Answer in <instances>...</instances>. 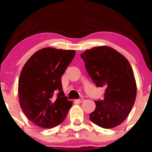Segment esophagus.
<instances>
[{"mask_svg":"<svg viewBox=\"0 0 152 152\" xmlns=\"http://www.w3.org/2000/svg\"><path fill=\"white\" fill-rule=\"evenodd\" d=\"M84 99H82V98L76 99V102H78V103H82V102H84Z\"/></svg>","mask_w":152,"mask_h":152,"instance_id":"34e87169","label":"esophagus"}]
</instances>
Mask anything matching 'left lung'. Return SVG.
Here are the masks:
<instances>
[{
    "instance_id": "obj_1",
    "label": "left lung",
    "mask_w": 152,
    "mask_h": 152,
    "mask_svg": "<svg viewBox=\"0 0 152 152\" xmlns=\"http://www.w3.org/2000/svg\"><path fill=\"white\" fill-rule=\"evenodd\" d=\"M81 57L97 87H104L102 99L95 101L96 108L91 121L104 129L115 127L127 118L136 97V84L128 60L109 46L95 47Z\"/></svg>"
}]
</instances>
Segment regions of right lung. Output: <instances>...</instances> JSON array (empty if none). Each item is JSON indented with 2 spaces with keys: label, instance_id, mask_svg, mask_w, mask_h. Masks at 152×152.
<instances>
[{
  "label": "right lung",
  "instance_id": "add662e5",
  "mask_svg": "<svg viewBox=\"0 0 152 152\" xmlns=\"http://www.w3.org/2000/svg\"><path fill=\"white\" fill-rule=\"evenodd\" d=\"M75 55L72 50L45 48L28 60L18 80L20 106L29 120L44 129L59 125L72 102L62 91L61 78ZM57 91V97L54 98Z\"/></svg>",
  "mask_w": 152,
  "mask_h": 152
}]
</instances>
